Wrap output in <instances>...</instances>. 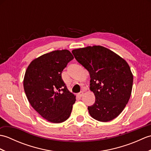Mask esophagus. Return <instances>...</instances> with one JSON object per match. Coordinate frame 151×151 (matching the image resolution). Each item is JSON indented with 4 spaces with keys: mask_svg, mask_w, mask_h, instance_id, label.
I'll list each match as a JSON object with an SVG mask.
<instances>
[{
    "mask_svg": "<svg viewBox=\"0 0 151 151\" xmlns=\"http://www.w3.org/2000/svg\"><path fill=\"white\" fill-rule=\"evenodd\" d=\"M83 95H84V91H81V92H80L78 94V95L80 97H82L83 96Z\"/></svg>",
    "mask_w": 151,
    "mask_h": 151,
    "instance_id": "obj_1",
    "label": "esophagus"
}]
</instances>
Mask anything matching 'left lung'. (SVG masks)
<instances>
[{
    "label": "left lung",
    "mask_w": 151,
    "mask_h": 151,
    "mask_svg": "<svg viewBox=\"0 0 151 151\" xmlns=\"http://www.w3.org/2000/svg\"><path fill=\"white\" fill-rule=\"evenodd\" d=\"M72 52L90 75L89 89L93 92L95 102L88 108L89 115L101 122L116 118L132 93L133 75L127 61L101 45L80 48Z\"/></svg>",
    "instance_id": "1"
}]
</instances>
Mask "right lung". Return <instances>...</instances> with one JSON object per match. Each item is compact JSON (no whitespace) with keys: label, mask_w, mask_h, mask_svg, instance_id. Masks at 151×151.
Returning a JSON list of instances; mask_svg holds the SVG:
<instances>
[{"label":"right lung","mask_w":151,"mask_h":151,"mask_svg":"<svg viewBox=\"0 0 151 151\" xmlns=\"http://www.w3.org/2000/svg\"><path fill=\"white\" fill-rule=\"evenodd\" d=\"M73 58L68 50H54L33 60L25 72L23 86L28 101L51 123L66 121L76 101L62 78V70Z\"/></svg>","instance_id":"add662e5"}]
</instances>
